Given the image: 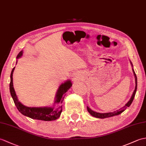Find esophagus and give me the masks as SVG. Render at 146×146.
Listing matches in <instances>:
<instances>
[{
    "label": "esophagus",
    "mask_w": 146,
    "mask_h": 146,
    "mask_svg": "<svg viewBox=\"0 0 146 146\" xmlns=\"http://www.w3.org/2000/svg\"><path fill=\"white\" fill-rule=\"evenodd\" d=\"M78 75H79L78 73H77V72H74V73H73V74H72V76H73V77H75V78H78Z\"/></svg>",
    "instance_id": "1"
}]
</instances>
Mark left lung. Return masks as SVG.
<instances>
[{
    "instance_id": "obj_1",
    "label": "left lung",
    "mask_w": 146,
    "mask_h": 146,
    "mask_svg": "<svg viewBox=\"0 0 146 146\" xmlns=\"http://www.w3.org/2000/svg\"><path fill=\"white\" fill-rule=\"evenodd\" d=\"M130 61V63H131V65L133 67V74H134V78H135V89L133 91V94H132V96L130 98V100H129L128 102L124 105L123 107H122L121 108H120L119 110H116V111H114V112H112V113H98V112L94 111L93 110H92L90 108L87 106V110L88 111V113L91 115V116L94 117H96V118H100V119H104V118H107V117H112V116H117V115H119L120 114H121L123 112H124L125 111V110L126 109L127 107H129L130 105L131 104L132 102L133 101V100L135 96V93H136V91H137V76H136V74H135V72H134V70L133 69V63H132L131 61Z\"/></svg>"
}]
</instances>
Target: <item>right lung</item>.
Wrapping results in <instances>:
<instances>
[{
  "mask_svg": "<svg viewBox=\"0 0 146 146\" xmlns=\"http://www.w3.org/2000/svg\"><path fill=\"white\" fill-rule=\"evenodd\" d=\"M23 55V51H20L17 59H19ZM15 67L12 69L11 74V83H10V92L15 106L20 113L24 116L32 118L33 119L42 120L45 121H55L58 119L62 111V104L63 101L65 93L72 86V81L67 80L59 86L57 90L54 101L53 106L44 107H28L23 105L18 99L13 85V73Z\"/></svg>",
  "mask_w": 146,
  "mask_h": 146,
  "instance_id": "1",
  "label": "right lung"
}]
</instances>
